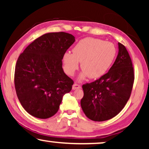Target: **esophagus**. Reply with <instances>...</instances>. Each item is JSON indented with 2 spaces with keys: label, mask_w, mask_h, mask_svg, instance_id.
Segmentation results:
<instances>
[{
  "label": "esophagus",
  "mask_w": 149,
  "mask_h": 149,
  "mask_svg": "<svg viewBox=\"0 0 149 149\" xmlns=\"http://www.w3.org/2000/svg\"><path fill=\"white\" fill-rule=\"evenodd\" d=\"M81 86L80 85L76 84V83H74V84L72 85V89H73V90H75V89H81Z\"/></svg>",
  "instance_id": "1"
}]
</instances>
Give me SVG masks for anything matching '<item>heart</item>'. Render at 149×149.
Returning a JSON list of instances; mask_svg holds the SVG:
<instances>
[{
	"label": "heart",
	"mask_w": 149,
	"mask_h": 149,
	"mask_svg": "<svg viewBox=\"0 0 149 149\" xmlns=\"http://www.w3.org/2000/svg\"><path fill=\"white\" fill-rule=\"evenodd\" d=\"M116 54L117 49L112 42L94 38H85L75 45L72 54L66 52L63 55L64 71L73 76L81 62L83 71L79 77V80L87 77L99 78L109 70Z\"/></svg>",
	"instance_id": "1"
}]
</instances>
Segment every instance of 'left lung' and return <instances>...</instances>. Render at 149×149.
<instances>
[{
  "instance_id": "1",
  "label": "left lung",
  "mask_w": 149,
  "mask_h": 149,
  "mask_svg": "<svg viewBox=\"0 0 149 149\" xmlns=\"http://www.w3.org/2000/svg\"><path fill=\"white\" fill-rule=\"evenodd\" d=\"M118 48L117 57L109 72L82 87L81 108L92 121H104L115 117L131 95L134 80L132 62L125 47L118 42Z\"/></svg>"
}]
</instances>
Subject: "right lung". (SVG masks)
Segmentation results:
<instances>
[{"instance_id":"right-lung-1","label":"right lung","mask_w":149,"mask_h":149,"mask_svg":"<svg viewBox=\"0 0 149 149\" xmlns=\"http://www.w3.org/2000/svg\"><path fill=\"white\" fill-rule=\"evenodd\" d=\"M74 41V36L66 32L45 34L18 58L14 76L16 93L24 109L33 117L54 116L63 96L72 89L74 82L64 73L62 60Z\"/></svg>"}]
</instances>
